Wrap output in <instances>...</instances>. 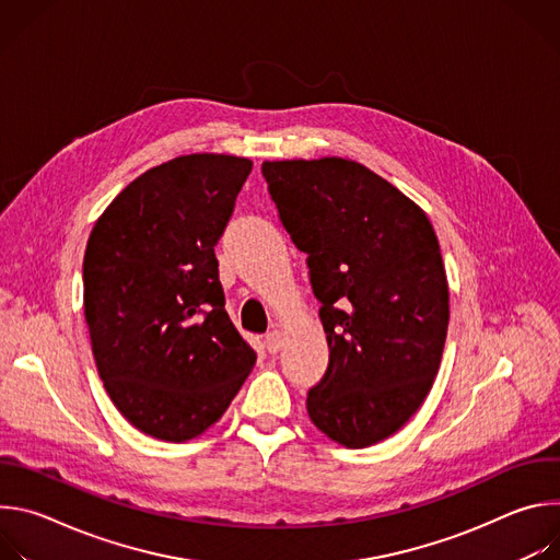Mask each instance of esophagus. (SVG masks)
<instances>
[{"label":"esophagus","mask_w":560,"mask_h":560,"mask_svg":"<svg viewBox=\"0 0 560 560\" xmlns=\"http://www.w3.org/2000/svg\"><path fill=\"white\" fill-rule=\"evenodd\" d=\"M266 343H268V350H270V352H279L281 346H283V330L272 328V330L266 335Z\"/></svg>","instance_id":"esophagus-1"}]
</instances>
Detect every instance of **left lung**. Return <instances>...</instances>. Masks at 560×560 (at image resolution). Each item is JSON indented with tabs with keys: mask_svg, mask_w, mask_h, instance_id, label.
<instances>
[{
	"mask_svg": "<svg viewBox=\"0 0 560 560\" xmlns=\"http://www.w3.org/2000/svg\"><path fill=\"white\" fill-rule=\"evenodd\" d=\"M261 173L322 301L330 363L307 394L310 421L343 447L374 445L410 421L441 365L450 290L434 228L354 159H281Z\"/></svg>",
	"mask_w": 560,
	"mask_h": 560,
	"instance_id": "1",
	"label": "left lung"
}]
</instances>
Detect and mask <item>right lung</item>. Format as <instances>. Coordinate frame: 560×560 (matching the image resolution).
Returning <instances> with one entry per match:
<instances>
[{"instance_id": "1", "label": "right lung", "mask_w": 560, "mask_h": 560, "mask_svg": "<svg viewBox=\"0 0 560 560\" xmlns=\"http://www.w3.org/2000/svg\"><path fill=\"white\" fill-rule=\"evenodd\" d=\"M253 171L192 152L130 182L84 255V314L104 387L139 432L186 443L214 425L257 363L223 307L214 246Z\"/></svg>"}]
</instances>
